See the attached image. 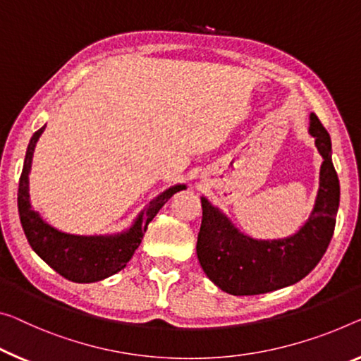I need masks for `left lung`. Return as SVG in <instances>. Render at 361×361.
<instances>
[{"label": "left lung", "mask_w": 361, "mask_h": 361, "mask_svg": "<svg viewBox=\"0 0 361 361\" xmlns=\"http://www.w3.org/2000/svg\"><path fill=\"white\" fill-rule=\"evenodd\" d=\"M310 134L323 157L314 208L295 235L262 242L243 235L224 214L202 198L197 255L207 276L231 295H259L292 286L312 271L334 234L339 208V177L331 159V137L318 116H310Z\"/></svg>", "instance_id": "left-lung-1"}]
</instances>
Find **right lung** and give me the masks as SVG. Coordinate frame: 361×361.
<instances>
[{"label": "right lung", "instance_id": "add662e5", "mask_svg": "<svg viewBox=\"0 0 361 361\" xmlns=\"http://www.w3.org/2000/svg\"><path fill=\"white\" fill-rule=\"evenodd\" d=\"M45 127L38 129L32 135L27 147L24 168L19 179L18 208L22 229L25 232L27 240L38 257L51 266L66 279L72 282H95L102 281L124 269L132 258V255L140 245L147 226L163 204L174 195L176 192L185 188V185H176L153 200L143 213L138 216L135 224L129 232L116 237H74L58 232L53 227L43 223L38 214L30 208L29 200V173L33 149L38 137Z\"/></svg>", "mask_w": 361, "mask_h": 361}]
</instances>
